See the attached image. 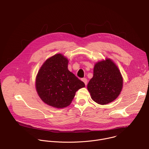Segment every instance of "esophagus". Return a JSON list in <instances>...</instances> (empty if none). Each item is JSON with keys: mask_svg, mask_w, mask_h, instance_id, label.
I'll return each mask as SVG.
<instances>
[{"mask_svg": "<svg viewBox=\"0 0 149 149\" xmlns=\"http://www.w3.org/2000/svg\"><path fill=\"white\" fill-rule=\"evenodd\" d=\"M82 81L84 82L85 85H86H86L87 84V78H82Z\"/></svg>", "mask_w": 149, "mask_h": 149, "instance_id": "obj_1", "label": "esophagus"}]
</instances>
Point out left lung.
Listing matches in <instances>:
<instances>
[{"instance_id":"obj_1","label":"left lung","mask_w":149,"mask_h":149,"mask_svg":"<svg viewBox=\"0 0 149 149\" xmlns=\"http://www.w3.org/2000/svg\"><path fill=\"white\" fill-rule=\"evenodd\" d=\"M123 79L117 65L110 59L98 62L87 89L95 102L105 105L115 100L123 88Z\"/></svg>"}]
</instances>
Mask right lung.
<instances>
[{
    "label": "right lung",
    "mask_w": 149,
    "mask_h": 149,
    "mask_svg": "<svg viewBox=\"0 0 149 149\" xmlns=\"http://www.w3.org/2000/svg\"><path fill=\"white\" fill-rule=\"evenodd\" d=\"M68 60L61 54L48 58L36 78V89L40 99L53 107L62 109L71 103L75 93L85 87L68 69Z\"/></svg>",
    "instance_id": "1"
}]
</instances>
